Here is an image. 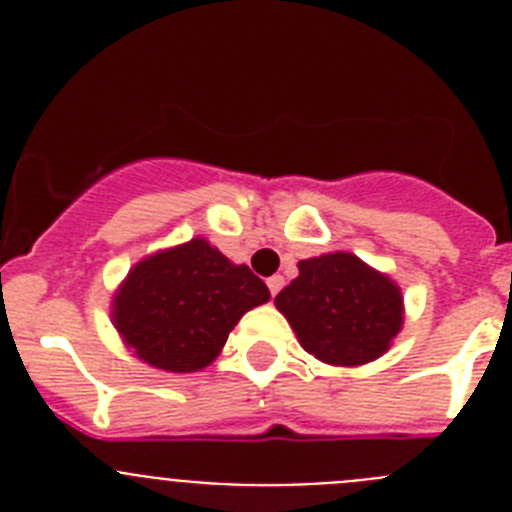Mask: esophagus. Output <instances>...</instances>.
<instances>
[{
    "label": "esophagus",
    "instance_id": "obj_1",
    "mask_svg": "<svg viewBox=\"0 0 512 512\" xmlns=\"http://www.w3.org/2000/svg\"><path fill=\"white\" fill-rule=\"evenodd\" d=\"M266 284H269V292H271V295L277 297V295H279V289L284 287V277H282V274H274V277L266 279Z\"/></svg>",
    "mask_w": 512,
    "mask_h": 512
}]
</instances>
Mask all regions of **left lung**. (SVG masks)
I'll list each match as a JSON object with an SVG mask.
<instances>
[{
  "label": "left lung",
  "mask_w": 512,
  "mask_h": 512,
  "mask_svg": "<svg viewBox=\"0 0 512 512\" xmlns=\"http://www.w3.org/2000/svg\"><path fill=\"white\" fill-rule=\"evenodd\" d=\"M274 300L307 354L333 366H361L387 354L402 330V292L354 253L336 251L297 264Z\"/></svg>",
  "instance_id": "obj_1"
}]
</instances>
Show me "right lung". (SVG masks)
<instances>
[{
    "instance_id": "right-lung-1",
    "label": "right lung",
    "mask_w": 512,
    "mask_h": 512,
    "mask_svg": "<svg viewBox=\"0 0 512 512\" xmlns=\"http://www.w3.org/2000/svg\"><path fill=\"white\" fill-rule=\"evenodd\" d=\"M269 287L205 238L146 256L112 297V323L140 361L164 372H200Z\"/></svg>"
}]
</instances>
